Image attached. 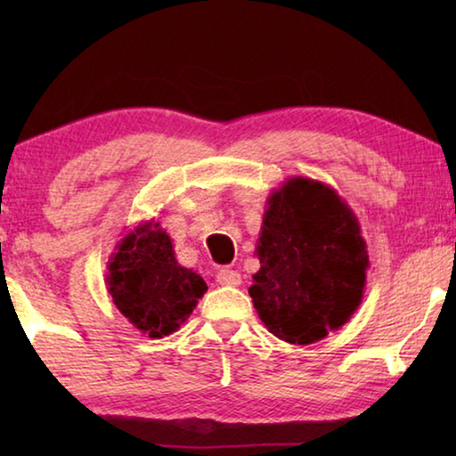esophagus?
I'll use <instances>...</instances> for the list:
<instances>
[{
    "mask_svg": "<svg viewBox=\"0 0 456 456\" xmlns=\"http://www.w3.org/2000/svg\"><path fill=\"white\" fill-rule=\"evenodd\" d=\"M217 281L221 285H229V288H237V285H241V273L235 272V269H221L217 273Z\"/></svg>",
    "mask_w": 456,
    "mask_h": 456,
    "instance_id": "34e87169",
    "label": "esophagus"
}]
</instances>
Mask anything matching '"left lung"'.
<instances>
[{"label": "left lung", "instance_id": "obj_1", "mask_svg": "<svg viewBox=\"0 0 456 456\" xmlns=\"http://www.w3.org/2000/svg\"><path fill=\"white\" fill-rule=\"evenodd\" d=\"M249 296L283 342L307 346L348 322L370 267L360 223L330 184L291 176L267 197Z\"/></svg>", "mask_w": 456, "mask_h": 456}]
</instances>
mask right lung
Masks as SVG:
<instances>
[{"label":"right lung","mask_w":456,"mask_h":456,"mask_svg":"<svg viewBox=\"0 0 456 456\" xmlns=\"http://www.w3.org/2000/svg\"><path fill=\"white\" fill-rule=\"evenodd\" d=\"M106 269L112 304L138 331L154 339L179 330L207 291L203 277L179 265L171 235L154 219L120 239Z\"/></svg>","instance_id":"obj_1"}]
</instances>
